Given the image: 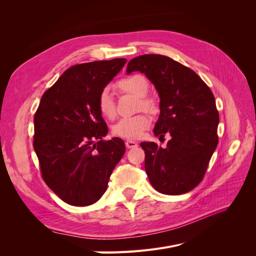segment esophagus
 <instances>
[{
    "instance_id": "34e87169",
    "label": "esophagus",
    "mask_w": 256,
    "mask_h": 256,
    "mask_svg": "<svg viewBox=\"0 0 256 256\" xmlns=\"http://www.w3.org/2000/svg\"><path fill=\"white\" fill-rule=\"evenodd\" d=\"M125 144H126L127 148H134V147L138 146V143L136 141H132V140H127L125 142Z\"/></svg>"
}]
</instances>
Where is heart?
Listing matches in <instances>:
<instances>
[{"label":"heart","mask_w":256,"mask_h":256,"mask_svg":"<svg viewBox=\"0 0 256 256\" xmlns=\"http://www.w3.org/2000/svg\"><path fill=\"white\" fill-rule=\"evenodd\" d=\"M122 94H128L136 97V110H144L148 113H154L157 109L156 102L147 92L150 90V84L145 76L141 74L126 76L118 80L115 84ZM97 109L99 113L106 118H113L116 114L114 99L109 88H104L97 97ZM150 120L145 113L136 114L131 118L120 120L112 127V134L115 136L134 140L140 138L144 131L150 127Z\"/></svg>","instance_id":"1"}]
</instances>
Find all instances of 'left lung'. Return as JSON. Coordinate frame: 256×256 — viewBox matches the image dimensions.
<instances>
[{
    "label": "left lung",
    "instance_id": "8db88e82",
    "mask_svg": "<svg viewBox=\"0 0 256 256\" xmlns=\"http://www.w3.org/2000/svg\"><path fill=\"white\" fill-rule=\"evenodd\" d=\"M136 70L146 74L160 96L154 136H172L166 148L141 143L146 174L158 192L184 194L202 182L218 145L219 112L214 94L191 68L161 54L131 60L127 74Z\"/></svg>",
    "mask_w": 256,
    "mask_h": 256
}]
</instances>
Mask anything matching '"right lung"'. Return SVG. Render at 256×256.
I'll use <instances>...</instances> for the list:
<instances>
[{"label": "right lung", "mask_w": 256, "mask_h": 256, "mask_svg": "<svg viewBox=\"0 0 256 256\" xmlns=\"http://www.w3.org/2000/svg\"><path fill=\"white\" fill-rule=\"evenodd\" d=\"M126 62L114 58L69 67L44 92L34 115L33 146L42 177L69 205L96 203L125 154L122 138L102 140L108 126L97 97Z\"/></svg>", "instance_id": "obj_1"}]
</instances>
